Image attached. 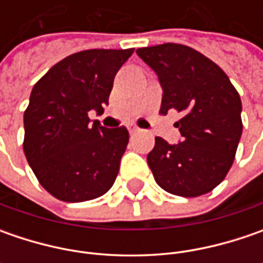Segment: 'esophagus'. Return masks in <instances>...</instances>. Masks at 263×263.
<instances>
[{"instance_id":"34e87169","label":"esophagus","mask_w":263,"mask_h":263,"mask_svg":"<svg viewBox=\"0 0 263 263\" xmlns=\"http://www.w3.org/2000/svg\"><path fill=\"white\" fill-rule=\"evenodd\" d=\"M128 133H130V136H136V135H139L140 133V128H137V127H130L128 128Z\"/></svg>"}]
</instances>
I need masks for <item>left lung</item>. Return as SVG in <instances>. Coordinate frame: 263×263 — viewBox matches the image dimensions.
<instances>
[{"mask_svg": "<svg viewBox=\"0 0 263 263\" xmlns=\"http://www.w3.org/2000/svg\"><path fill=\"white\" fill-rule=\"evenodd\" d=\"M162 86L161 114L176 109L181 142L155 137L147 164L158 186L171 195L196 197L226 178L243 132L241 101L228 76L208 57L180 44L136 51Z\"/></svg>", "mask_w": 263, "mask_h": 263, "instance_id": "obj_1", "label": "left lung"}]
</instances>
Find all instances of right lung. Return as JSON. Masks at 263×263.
I'll return each instance as SVG.
<instances>
[{"instance_id":"right-lung-1","label":"right lung","mask_w":263,"mask_h":263,"mask_svg":"<svg viewBox=\"0 0 263 263\" xmlns=\"http://www.w3.org/2000/svg\"><path fill=\"white\" fill-rule=\"evenodd\" d=\"M128 49H86L51 67L32 89L23 149L37 181L64 202L105 195L116 181L128 143L126 127L105 128L89 111L104 112Z\"/></svg>"}]
</instances>
